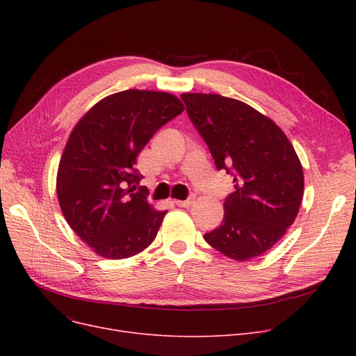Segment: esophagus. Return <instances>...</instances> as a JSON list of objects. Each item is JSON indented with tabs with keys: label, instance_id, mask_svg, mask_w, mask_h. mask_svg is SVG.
<instances>
[{
	"label": "esophagus",
	"instance_id": "obj_1",
	"mask_svg": "<svg viewBox=\"0 0 356 356\" xmlns=\"http://www.w3.org/2000/svg\"><path fill=\"white\" fill-rule=\"evenodd\" d=\"M193 203H195V196H191L186 200H176L177 207H181V208H189V207H192Z\"/></svg>",
	"mask_w": 356,
	"mask_h": 356
}]
</instances>
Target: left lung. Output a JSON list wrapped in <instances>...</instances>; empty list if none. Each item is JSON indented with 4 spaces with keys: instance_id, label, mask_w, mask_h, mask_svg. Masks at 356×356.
<instances>
[{
    "instance_id": "left-lung-1",
    "label": "left lung",
    "mask_w": 356,
    "mask_h": 356,
    "mask_svg": "<svg viewBox=\"0 0 356 356\" xmlns=\"http://www.w3.org/2000/svg\"><path fill=\"white\" fill-rule=\"evenodd\" d=\"M186 112L218 170L234 176L219 228L204 234L216 251L248 261L283 238L303 199V167L286 134L252 106L216 93H183Z\"/></svg>"
}]
</instances>
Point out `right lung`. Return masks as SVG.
Segmentation results:
<instances>
[{
    "label": "right lung",
    "instance_id": "obj_1",
    "mask_svg": "<svg viewBox=\"0 0 356 356\" xmlns=\"http://www.w3.org/2000/svg\"><path fill=\"white\" fill-rule=\"evenodd\" d=\"M172 93L128 89L93 105L74 125L56 192L69 227L98 255L133 257L154 241L167 211L147 203L136 160L164 124L183 112Z\"/></svg>",
    "mask_w": 356,
    "mask_h": 356
}]
</instances>
